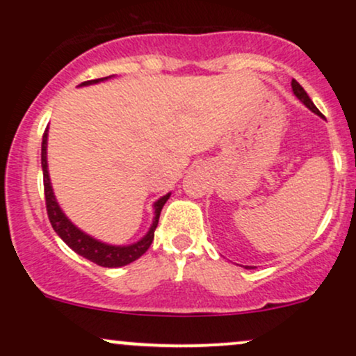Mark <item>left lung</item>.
I'll list each match as a JSON object with an SVG mask.
<instances>
[{
  "label": "left lung",
  "mask_w": 356,
  "mask_h": 356,
  "mask_svg": "<svg viewBox=\"0 0 356 356\" xmlns=\"http://www.w3.org/2000/svg\"><path fill=\"white\" fill-rule=\"evenodd\" d=\"M291 88H293V93H295L298 100L303 102V104H305L306 107H308L309 110H312V112H314V113H316V115H320V117H321L320 110H318L316 107H314V104L312 102V99H309V97H308V93L305 92V88L301 87V85L298 83L296 80H293V81H291Z\"/></svg>",
  "instance_id": "8db88e82"
}]
</instances>
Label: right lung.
I'll use <instances>...</instances> for the list:
<instances>
[{
    "instance_id": "obj_1",
    "label": "right lung",
    "mask_w": 356,
    "mask_h": 356,
    "mask_svg": "<svg viewBox=\"0 0 356 356\" xmlns=\"http://www.w3.org/2000/svg\"><path fill=\"white\" fill-rule=\"evenodd\" d=\"M112 79V76H105V79H97V80H88L80 83L79 87H87V85H95L100 81ZM47 147H48V129L44 130L43 140H42V169H43V186H44V201H47V211H48V219H50L53 229L56 234L63 239V243L68 248H72L76 254L83 256L85 259L92 261V263L99 264L104 268H120L125 264L134 263L138 259L147 249L150 248L154 241V232L155 227L159 224V218H161V211L167 202V199L170 197L169 194L162 195L159 201L154 202V220L150 224L149 231L142 239H138L137 243L127 244V246H115V244H107L102 243V241L92 238V236L83 232L70 219L65 216V212L61 211L60 204L56 202L55 194H53V187L50 181V174H48V161H47Z\"/></svg>"
}]
</instances>
